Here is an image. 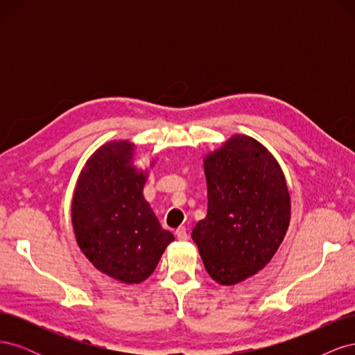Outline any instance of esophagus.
Masks as SVG:
<instances>
[{
	"instance_id": "esophagus-1",
	"label": "esophagus",
	"mask_w": 355,
	"mask_h": 355,
	"mask_svg": "<svg viewBox=\"0 0 355 355\" xmlns=\"http://www.w3.org/2000/svg\"><path fill=\"white\" fill-rule=\"evenodd\" d=\"M176 237H178V240H180V241H187L188 239H189V235H188V231H187V228L185 227H179L178 230H176Z\"/></svg>"
}]
</instances>
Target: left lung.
Wrapping results in <instances>:
<instances>
[{"mask_svg":"<svg viewBox=\"0 0 355 355\" xmlns=\"http://www.w3.org/2000/svg\"><path fill=\"white\" fill-rule=\"evenodd\" d=\"M207 214L191 237L214 282L237 284L272 259L290 220L283 171L249 136H232L204 158Z\"/></svg>","mask_w":355,"mask_h":355,"instance_id":"1","label":"left lung"}]
</instances>
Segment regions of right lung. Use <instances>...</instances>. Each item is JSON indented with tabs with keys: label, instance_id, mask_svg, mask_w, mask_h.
Masks as SVG:
<instances>
[{
	"label": "right lung",
	"instance_id": "1",
	"mask_svg": "<svg viewBox=\"0 0 355 355\" xmlns=\"http://www.w3.org/2000/svg\"><path fill=\"white\" fill-rule=\"evenodd\" d=\"M133 145L106 144L85 163L72 200V225L83 253L123 283L151 275L175 240L144 198L145 175L132 166Z\"/></svg>",
	"mask_w": 355,
	"mask_h": 355
}]
</instances>
